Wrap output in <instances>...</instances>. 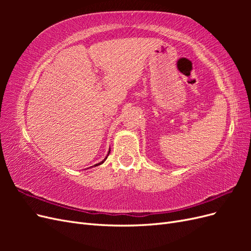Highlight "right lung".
Returning <instances> with one entry per match:
<instances>
[{"mask_svg":"<svg viewBox=\"0 0 251 251\" xmlns=\"http://www.w3.org/2000/svg\"><path fill=\"white\" fill-rule=\"evenodd\" d=\"M109 154H110V151H109V153H108V156H109ZM105 159H107V157H105V158H104V160H103V161H101V162H100V163H97V164H95L94 166H97V165H100L101 163H103V162L105 161Z\"/></svg>","mask_w":251,"mask_h":251,"instance_id":"obj_1","label":"right lung"}]
</instances>
